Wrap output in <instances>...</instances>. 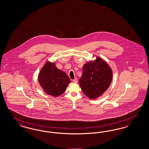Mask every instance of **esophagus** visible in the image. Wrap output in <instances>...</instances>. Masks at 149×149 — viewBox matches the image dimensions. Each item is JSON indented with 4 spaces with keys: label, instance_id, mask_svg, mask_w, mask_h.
Returning <instances> with one entry per match:
<instances>
[{
    "label": "esophagus",
    "instance_id": "1",
    "mask_svg": "<svg viewBox=\"0 0 149 149\" xmlns=\"http://www.w3.org/2000/svg\"><path fill=\"white\" fill-rule=\"evenodd\" d=\"M72 82H75V83H77V78H75V79H74V80H72Z\"/></svg>",
    "mask_w": 149,
    "mask_h": 149
}]
</instances>
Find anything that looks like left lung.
Wrapping results in <instances>:
<instances>
[{"mask_svg":"<svg viewBox=\"0 0 149 149\" xmlns=\"http://www.w3.org/2000/svg\"><path fill=\"white\" fill-rule=\"evenodd\" d=\"M79 84L84 94L90 99H96L109 87L113 72L108 64L97 56L93 61L87 62L82 68Z\"/></svg>","mask_w":149,"mask_h":149,"instance_id":"8db88e82","label":"left lung"}]
</instances>
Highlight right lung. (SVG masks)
<instances>
[{
    "instance_id": "add662e5",
    "label": "right lung",
    "mask_w": 149,
    "mask_h": 149,
    "mask_svg": "<svg viewBox=\"0 0 149 149\" xmlns=\"http://www.w3.org/2000/svg\"><path fill=\"white\" fill-rule=\"evenodd\" d=\"M38 82L44 91L54 97L65 92L71 82L65 72L58 69L55 63L47 62L41 69L38 76Z\"/></svg>"
}]
</instances>
